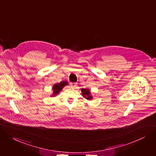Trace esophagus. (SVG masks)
<instances>
[{
  "mask_svg": "<svg viewBox=\"0 0 156 156\" xmlns=\"http://www.w3.org/2000/svg\"><path fill=\"white\" fill-rule=\"evenodd\" d=\"M70 85L72 87L75 88L76 87V83H70Z\"/></svg>",
  "mask_w": 156,
  "mask_h": 156,
  "instance_id": "obj_1",
  "label": "esophagus"
}]
</instances>
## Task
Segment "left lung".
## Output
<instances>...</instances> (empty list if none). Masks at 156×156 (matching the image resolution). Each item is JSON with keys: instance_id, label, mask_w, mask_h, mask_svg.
<instances>
[{"instance_id": "obj_1", "label": "left lung", "mask_w": 156, "mask_h": 156, "mask_svg": "<svg viewBox=\"0 0 156 156\" xmlns=\"http://www.w3.org/2000/svg\"><path fill=\"white\" fill-rule=\"evenodd\" d=\"M81 92H82V95L87 98V100H90L92 98V97L90 96V90L88 89H81Z\"/></svg>"}]
</instances>
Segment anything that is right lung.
<instances>
[{"mask_svg": "<svg viewBox=\"0 0 156 156\" xmlns=\"http://www.w3.org/2000/svg\"><path fill=\"white\" fill-rule=\"evenodd\" d=\"M66 84H68V83L66 81H62V82H60L59 83L55 84V85L53 86V96L57 94L62 90V88L65 85H66Z\"/></svg>", "mask_w": 156, "mask_h": 156, "instance_id": "1", "label": "right lung"}]
</instances>
